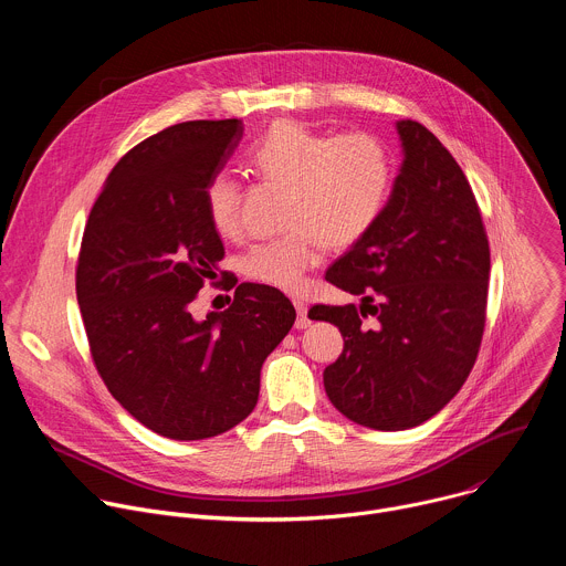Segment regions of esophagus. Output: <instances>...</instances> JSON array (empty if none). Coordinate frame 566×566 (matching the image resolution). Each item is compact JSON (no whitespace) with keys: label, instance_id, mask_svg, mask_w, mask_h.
<instances>
[{"label":"esophagus","instance_id":"esophagus-1","mask_svg":"<svg viewBox=\"0 0 566 566\" xmlns=\"http://www.w3.org/2000/svg\"><path fill=\"white\" fill-rule=\"evenodd\" d=\"M293 306H295V311H297L295 327H297V329H306V327L311 325V319H308V315H306V311H308L306 302H304L302 297H293Z\"/></svg>","mask_w":566,"mask_h":566}]
</instances>
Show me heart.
<instances>
[{"label":"heart","instance_id":"heart-1","mask_svg":"<svg viewBox=\"0 0 566 566\" xmlns=\"http://www.w3.org/2000/svg\"><path fill=\"white\" fill-rule=\"evenodd\" d=\"M249 168L286 186L282 234L258 241L241 255V273L258 284L295 291L317 258L354 244L380 217L389 184V154L365 132L319 134L295 120L275 123L249 151ZM210 226L230 237L239 223V186L217 175L203 192Z\"/></svg>","mask_w":566,"mask_h":566}]
</instances>
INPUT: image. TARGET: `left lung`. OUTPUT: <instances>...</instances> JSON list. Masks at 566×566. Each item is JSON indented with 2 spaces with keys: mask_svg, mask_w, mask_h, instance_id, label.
<instances>
[{
  "mask_svg": "<svg viewBox=\"0 0 566 566\" xmlns=\"http://www.w3.org/2000/svg\"><path fill=\"white\" fill-rule=\"evenodd\" d=\"M402 164L376 223L327 271L360 304H315L343 354L325 369L334 408L371 430H408L465 382L486 322L489 237L452 154L417 120H396Z\"/></svg>",
  "mask_w": 566,
  "mask_h": 566,
  "instance_id": "1",
  "label": "left lung"
}]
</instances>
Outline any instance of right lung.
Wrapping results in <instances>:
<instances>
[{"label": "right lung", "mask_w": 566, "mask_h": 566, "mask_svg": "<svg viewBox=\"0 0 566 566\" xmlns=\"http://www.w3.org/2000/svg\"><path fill=\"white\" fill-rule=\"evenodd\" d=\"M241 134L237 118L188 120L132 147L80 247L75 293L96 369L138 423L175 441L244 421L266 356L295 322L284 293L251 282L234 289L226 311L203 319L190 311L223 258L203 192Z\"/></svg>", "instance_id": "right-lung-1"}]
</instances>
